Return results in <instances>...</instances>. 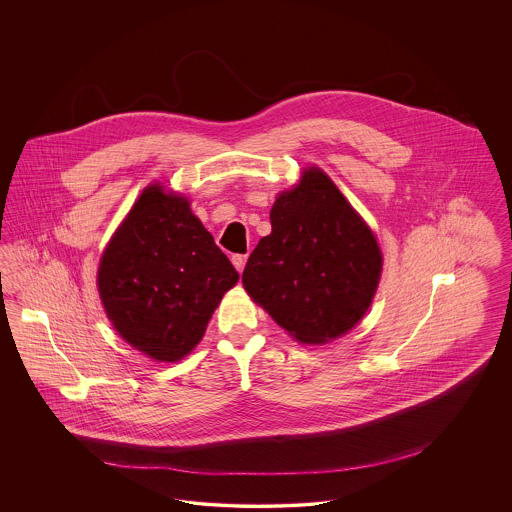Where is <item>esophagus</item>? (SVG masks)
I'll use <instances>...</instances> for the list:
<instances>
[{
    "instance_id": "obj_1",
    "label": "esophagus",
    "mask_w": 512,
    "mask_h": 512,
    "mask_svg": "<svg viewBox=\"0 0 512 512\" xmlns=\"http://www.w3.org/2000/svg\"><path fill=\"white\" fill-rule=\"evenodd\" d=\"M245 261H247V255H232V263H234V267L238 268V272L244 270Z\"/></svg>"
}]
</instances>
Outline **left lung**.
<instances>
[{"label":"left lung","mask_w":512,"mask_h":512,"mask_svg":"<svg viewBox=\"0 0 512 512\" xmlns=\"http://www.w3.org/2000/svg\"><path fill=\"white\" fill-rule=\"evenodd\" d=\"M270 224V236L247 259V293L301 343H326L351 330L382 272L370 228L317 167L278 195Z\"/></svg>","instance_id":"1"}]
</instances>
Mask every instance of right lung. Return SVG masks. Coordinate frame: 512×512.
I'll return each mask as SVG.
<instances>
[{
    "mask_svg": "<svg viewBox=\"0 0 512 512\" xmlns=\"http://www.w3.org/2000/svg\"><path fill=\"white\" fill-rule=\"evenodd\" d=\"M240 274L186 197L149 186L107 245L98 288L107 317L155 361L188 355Z\"/></svg>",
    "mask_w": 512,
    "mask_h": 512,
    "instance_id": "obj_1",
    "label": "right lung"
}]
</instances>
